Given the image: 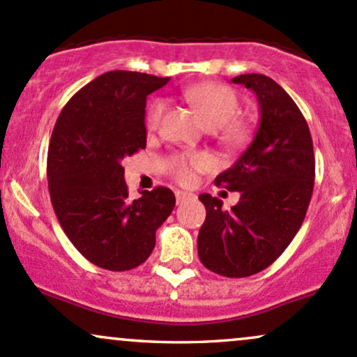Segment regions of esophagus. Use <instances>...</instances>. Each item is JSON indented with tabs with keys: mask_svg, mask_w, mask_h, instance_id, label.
<instances>
[{
	"mask_svg": "<svg viewBox=\"0 0 357 357\" xmlns=\"http://www.w3.org/2000/svg\"><path fill=\"white\" fill-rule=\"evenodd\" d=\"M175 197H177V204H183L185 200L194 197V194H189V192H183V190H177L175 192Z\"/></svg>",
	"mask_w": 357,
	"mask_h": 357,
	"instance_id": "34e87169",
	"label": "esophagus"
}]
</instances>
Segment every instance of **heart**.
Here are the masks:
<instances>
[{"label":"heart","mask_w":357,"mask_h":357,"mask_svg":"<svg viewBox=\"0 0 357 357\" xmlns=\"http://www.w3.org/2000/svg\"><path fill=\"white\" fill-rule=\"evenodd\" d=\"M185 98L197 107L207 126H224L222 138L227 143H239L246 138V125L234 119L239 113V99L229 86L219 82L197 84L185 91ZM163 111H165V101L163 99L153 101L146 113L148 130H157L162 121ZM204 167H206V158L200 155H180L174 158V174L182 183L192 182L195 170Z\"/></svg>","instance_id":"obj_1"}]
</instances>
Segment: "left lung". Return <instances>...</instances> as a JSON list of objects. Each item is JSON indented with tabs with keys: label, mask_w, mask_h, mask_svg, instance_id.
I'll return each mask as SVG.
<instances>
[{
	"label": "left lung",
	"mask_w": 357,
	"mask_h": 357,
	"mask_svg": "<svg viewBox=\"0 0 357 357\" xmlns=\"http://www.w3.org/2000/svg\"><path fill=\"white\" fill-rule=\"evenodd\" d=\"M232 82L256 94L259 125L241 157L214 180L239 192V202L224 209L218 197L199 195L206 221L197 250L207 270L244 278L270 266L298 232L314 192L315 158L305 118L282 86L263 74Z\"/></svg>",
	"instance_id": "1"
}]
</instances>
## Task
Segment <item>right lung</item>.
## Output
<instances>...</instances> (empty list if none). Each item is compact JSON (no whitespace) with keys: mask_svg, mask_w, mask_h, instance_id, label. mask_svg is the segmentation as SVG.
Masks as SVG:
<instances>
[{"mask_svg":"<svg viewBox=\"0 0 357 357\" xmlns=\"http://www.w3.org/2000/svg\"><path fill=\"white\" fill-rule=\"evenodd\" d=\"M168 77L111 70L63 106L49 145L47 178L60 226L84 258L111 271L146 261L155 232L175 207L157 187L128 197L123 158L146 146V96Z\"/></svg>","mask_w":357,"mask_h":357,"instance_id":"add662e5","label":"right lung"}]
</instances>
